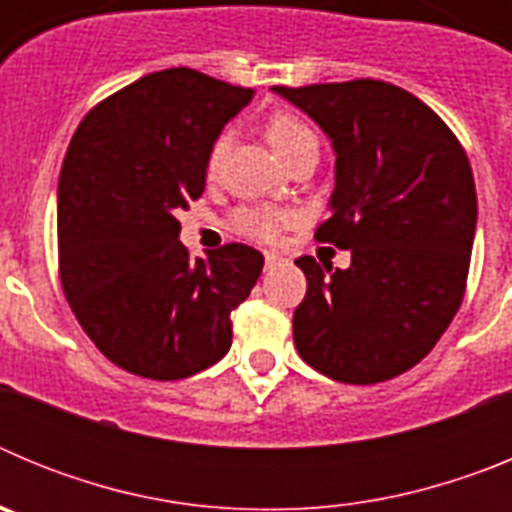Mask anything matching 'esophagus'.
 Segmentation results:
<instances>
[{"instance_id": "1", "label": "esophagus", "mask_w": 512, "mask_h": 512, "mask_svg": "<svg viewBox=\"0 0 512 512\" xmlns=\"http://www.w3.org/2000/svg\"><path fill=\"white\" fill-rule=\"evenodd\" d=\"M264 259H266V269H277L279 261H282V256H279V253H274V251H269Z\"/></svg>"}]
</instances>
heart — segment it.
Listing matches in <instances>:
<instances>
[{"label":"heart","instance_id":"b5f03b06","mask_svg":"<svg viewBox=\"0 0 512 512\" xmlns=\"http://www.w3.org/2000/svg\"><path fill=\"white\" fill-rule=\"evenodd\" d=\"M266 140L269 146L277 151L279 158H284L287 153L295 151L297 146H302L305 140H312V130L307 128L300 117L289 115V112H274V115L266 120L264 125ZM225 153V138H217L210 148V156H207V171H215L220 166V158ZM297 223V215L289 210H279V207L269 205H253V207H238L230 217V225H233L235 233L246 235L251 241L259 243H274L282 235V230L287 225Z\"/></svg>","mask_w":512,"mask_h":512}]
</instances>
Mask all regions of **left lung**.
I'll use <instances>...</instances> for the list:
<instances>
[{
    "label": "left lung",
    "instance_id": "8db88e82",
    "mask_svg": "<svg viewBox=\"0 0 512 512\" xmlns=\"http://www.w3.org/2000/svg\"><path fill=\"white\" fill-rule=\"evenodd\" d=\"M274 92L333 143L336 189L315 238L351 251L348 269L295 261L307 277L295 346L336 382H387L431 354L464 300L477 228L469 158L428 104L387 81Z\"/></svg>",
    "mask_w": 512,
    "mask_h": 512
}]
</instances>
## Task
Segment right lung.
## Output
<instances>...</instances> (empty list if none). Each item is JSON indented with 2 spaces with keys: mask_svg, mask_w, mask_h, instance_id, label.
I'll return each instance as SVG.
<instances>
[{
  "mask_svg": "<svg viewBox=\"0 0 512 512\" xmlns=\"http://www.w3.org/2000/svg\"><path fill=\"white\" fill-rule=\"evenodd\" d=\"M251 97L194 69L156 71L102 99L71 138L58 179L63 295L125 372L174 382L228 354L230 312L264 256L228 243L189 259L176 215L202 197L212 143Z\"/></svg>",
  "mask_w": 512,
  "mask_h": 512,
  "instance_id": "1",
  "label": "right lung"
}]
</instances>
